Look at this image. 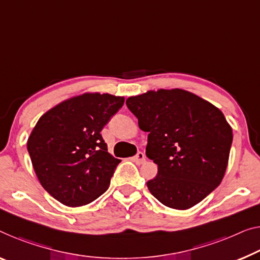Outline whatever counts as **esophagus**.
I'll use <instances>...</instances> for the list:
<instances>
[{"mask_svg": "<svg viewBox=\"0 0 260 260\" xmlns=\"http://www.w3.org/2000/svg\"><path fill=\"white\" fill-rule=\"evenodd\" d=\"M132 160H133V162H135V164L142 165L143 162L146 161V156H145V154H143L142 152H139L137 155H135V156L132 157Z\"/></svg>", "mask_w": 260, "mask_h": 260, "instance_id": "34e87169", "label": "esophagus"}]
</instances>
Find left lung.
Segmentation results:
<instances>
[{
  "label": "left lung",
  "instance_id": "obj_1",
  "mask_svg": "<svg viewBox=\"0 0 260 260\" xmlns=\"http://www.w3.org/2000/svg\"><path fill=\"white\" fill-rule=\"evenodd\" d=\"M126 104L140 129L148 132L146 154L157 165V175L147 187L155 199L187 210L218 187L232 143V128L219 108L182 88L147 91Z\"/></svg>",
  "mask_w": 260,
  "mask_h": 260
}]
</instances>
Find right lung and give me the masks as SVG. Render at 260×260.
I'll use <instances>...</instances> for the list:
<instances>
[{
    "label": "right lung",
    "instance_id": "right-lung-1",
    "mask_svg": "<svg viewBox=\"0 0 260 260\" xmlns=\"http://www.w3.org/2000/svg\"><path fill=\"white\" fill-rule=\"evenodd\" d=\"M123 103V96L86 92L38 119L26 148L42 187L58 202L81 207L110 187L120 160L107 152L100 132Z\"/></svg>",
    "mask_w": 260,
    "mask_h": 260
}]
</instances>
